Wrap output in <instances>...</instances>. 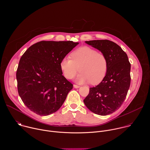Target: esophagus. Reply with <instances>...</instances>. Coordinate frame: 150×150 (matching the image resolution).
I'll list each match as a JSON object with an SVG mask.
<instances>
[{
  "label": "esophagus",
  "mask_w": 150,
  "mask_h": 150,
  "mask_svg": "<svg viewBox=\"0 0 150 150\" xmlns=\"http://www.w3.org/2000/svg\"><path fill=\"white\" fill-rule=\"evenodd\" d=\"M74 87L75 88H79L80 87L79 86V85H77L74 84Z\"/></svg>",
  "instance_id": "1"
}]
</instances>
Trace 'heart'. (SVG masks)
Masks as SVG:
<instances>
[{
    "label": "heart",
    "instance_id": "1",
    "mask_svg": "<svg viewBox=\"0 0 150 150\" xmlns=\"http://www.w3.org/2000/svg\"><path fill=\"white\" fill-rule=\"evenodd\" d=\"M71 57H65L60 62V67L66 78H73L79 70L81 72L75 78V82L79 83L90 82L97 84L104 78L108 60L103 53L84 46L73 52Z\"/></svg>",
    "mask_w": 150,
    "mask_h": 150
}]
</instances>
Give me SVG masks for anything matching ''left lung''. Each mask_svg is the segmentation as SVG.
I'll return each mask as SVG.
<instances>
[{"instance_id":"left-lung-1","label":"left lung","mask_w":150,"mask_h":150,"mask_svg":"<svg viewBox=\"0 0 150 150\" xmlns=\"http://www.w3.org/2000/svg\"><path fill=\"white\" fill-rule=\"evenodd\" d=\"M85 42L105 56L108 70L102 81L90 88L83 103L94 113L108 115L119 109L126 97L131 83V63L126 53L113 41L97 40Z\"/></svg>"}]
</instances>
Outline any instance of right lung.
<instances>
[{
  "mask_svg": "<svg viewBox=\"0 0 150 150\" xmlns=\"http://www.w3.org/2000/svg\"><path fill=\"white\" fill-rule=\"evenodd\" d=\"M79 42L42 41L21 57L16 71L19 95L27 108L40 116L57 111L73 85L62 75L60 64Z\"/></svg>",
  "mask_w": 150,
  "mask_h": 150,
  "instance_id": "add662e5",
  "label": "right lung"
}]
</instances>
